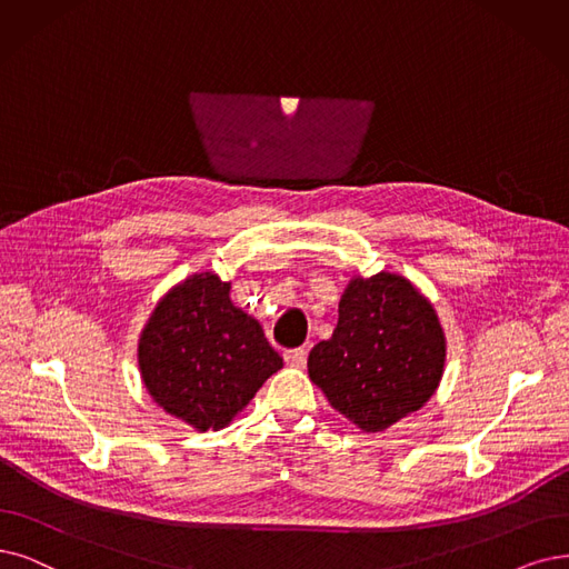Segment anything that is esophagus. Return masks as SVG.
Segmentation results:
<instances>
[{"instance_id":"obj_1","label":"esophagus","mask_w":569,"mask_h":569,"mask_svg":"<svg viewBox=\"0 0 569 569\" xmlns=\"http://www.w3.org/2000/svg\"><path fill=\"white\" fill-rule=\"evenodd\" d=\"M283 361L292 368H305L307 363V351L305 349H290L283 353Z\"/></svg>"}]
</instances>
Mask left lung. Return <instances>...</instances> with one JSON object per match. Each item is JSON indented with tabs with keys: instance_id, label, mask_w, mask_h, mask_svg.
<instances>
[{
	"instance_id": "left-lung-1",
	"label": "left lung",
	"mask_w": 569,
	"mask_h": 569,
	"mask_svg": "<svg viewBox=\"0 0 569 569\" xmlns=\"http://www.w3.org/2000/svg\"><path fill=\"white\" fill-rule=\"evenodd\" d=\"M446 366V335L431 302L408 279L356 277L332 338L309 351V380L359 429L385 431L422 408Z\"/></svg>"
}]
</instances>
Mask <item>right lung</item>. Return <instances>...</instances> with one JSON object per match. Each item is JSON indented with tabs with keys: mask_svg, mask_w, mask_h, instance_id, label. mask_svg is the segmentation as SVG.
I'll return each mask as SVG.
<instances>
[{
	"mask_svg": "<svg viewBox=\"0 0 569 569\" xmlns=\"http://www.w3.org/2000/svg\"><path fill=\"white\" fill-rule=\"evenodd\" d=\"M138 363L154 401L197 431L227 427L283 368L260 323L231 305L229 283L210 271L157 305L140 335Z\"/></svg>",
	"mask_w": 569,
	"mask_h": 569,
	"instance_id": "right-lung-1",
	"label": "right lung"
}]
</instances>
